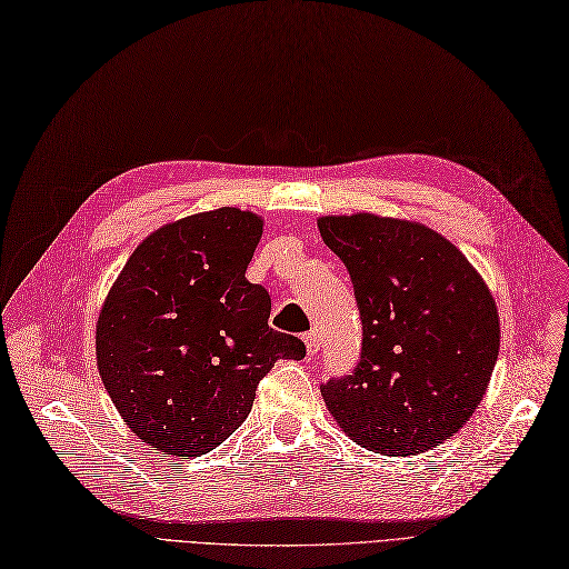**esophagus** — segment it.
<instances>
[{
    "instance_id": "esophagus-1",
    "label": "esophagus",
    "mask_w": 569,
    "mask_h": 569,
    "mask_svg": "<svg viewBox=\"0 0 569 569\" xmlns=\"http://www.w3.org/2000/svg\"><path fill=\"white\" fill-rule=\"evenodd\" d=\"M303 341H306L308 356H316V352L320 350V339H318L316 331H308V335H303Z\"/></svg>"
}]
</instances>
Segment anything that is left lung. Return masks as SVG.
<instances>
[{
	"instance_id": "left-lung-1",
	"label": "left lung",
	"mask_w": 569,
	"mask_h": 569,
	"mask_svg": "<svg viewBox=\"0 0 569 569\" xmlns=\"http://www.w3.org/2000/svg\"><path fill=\"white\" fill-rule=\"evenodd\" d=\"M362 320L352 371L322 383L346 433L371 452L407 457L452 438L480 405L499 356L492 293L442 234L375 213L325 217Z\"/></svg>"
}]
</instances>
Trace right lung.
<instances>
[{
	"instance_id": "add662e5",
	"label": "right lung",
	"mask_w": 569,
	"mask_h": 569,
	"mask_svg": "<svg viewBox=\"0 0 569 569\" xmlns=\"http://www.w3.org/2000/svg\"><path fill=\"white\" fill-rule=\"evenodd\" d=\"M261 232L259 217L232 207L169 223L108 293L98 371L127 426L167 455L217 449L272 365L306 356L299 337L270 329V293L244 278Z\"/></svg>"
}]
</instances>
